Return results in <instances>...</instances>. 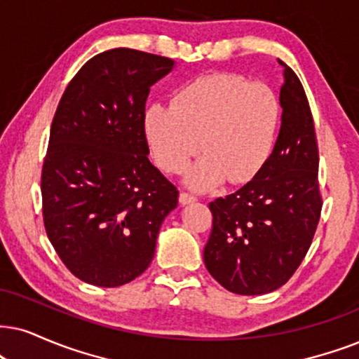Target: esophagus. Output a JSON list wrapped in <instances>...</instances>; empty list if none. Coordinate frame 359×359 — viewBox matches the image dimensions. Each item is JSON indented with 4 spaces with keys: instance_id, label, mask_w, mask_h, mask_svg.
I'll return each mask as SVG.
<instances>
[{
    "instance_id": "34e87169",
    "label": "esophagus",
    "mask_w": 359,
    "mask_h": 359,
    "mask_svg": "<svg viewBox=\"0 0 359 359\" xmlns=\"http://www.w3.org/2000/svg\"><path fill=\"white\" fill-rule=\"evenodd\" d=\"M195 201H197V197L192 194H187V192H182L179 195V202L182 203V205H187V203H194Z\"/></svg>"
}]
</instances>
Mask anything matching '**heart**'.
<instances>
[{
	"mask_svg": "<svg viewBox=\"0 0 359 359\" xmlns=\"http://www.w3.org/2000/svg\"><path fill=\"white\" fill-rule=\"evenodd\" d=\"M281 121L275 90L243 76L217 72L190 81L172 104L147 107L146 134L154 157L170 174L182 172L195 154L205 152L187 172L190 187L205 190L229 177L252 180L273 151Z\"/></svg>",
	"mask_w": 359,
	"mask_h": 359,
	"instance_id": "heart-1",
	"label": "heart"
}]
</instances>
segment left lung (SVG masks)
<instances>
[{
  "label": "left lung",
  "instance_id": "8db88e82",
  "mask_svg": "<svg viewBox=\"0 0 359 359\" xmlns=\"http://www.w3.org/2000/svg\"><path fill=\"white\" fill-rule=\"evenodd\" d=\"M281 127L273 152L248 184L208 203L212 232L203 262L237 294H263L292 278L321 213L318 144L305 89L283 61Z\"/></svg>",
  "mask_w": 359,
  "mask_h": 359
}]
</instances>
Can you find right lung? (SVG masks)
Masks as SVG:
<instances>
[{"instance_id": "obj_1", "label": "right lung", "mask_w": 359, "mask_h": 359, "mask_svg": "<svg viewBox=\"0 0 359 359\" xmlns=\"http://www.w3.org/2000/svg\"><path fill=\"white\" fill-rule=\"evenodd\" d=\"M174 61L129 48L78 71L54 114L41 174L43 219L72 275L96 287L129 283L151 265L179 190L149 161L146 101Z\"/></svg>"}]
</instances>
